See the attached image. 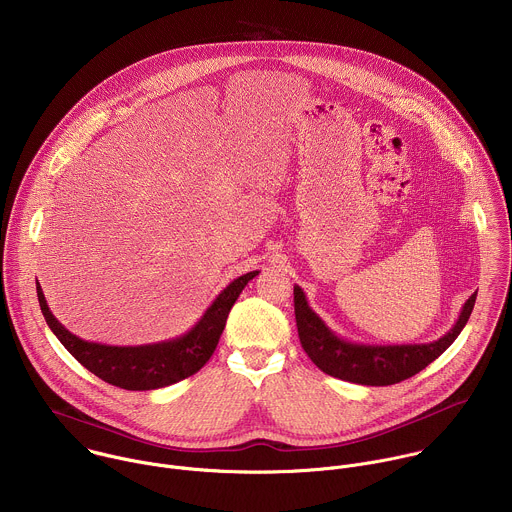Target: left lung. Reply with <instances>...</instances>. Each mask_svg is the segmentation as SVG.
I'll return each mask as SVG.
<instances>
[{"label":"left lung","mask_w":512,"mask_h":512,"mask_svg":"<svg viewBox=\"0 0 512 512\" xmlns=\"http://www.w3.org/2000/svg\"><path fill=\"white\" fill-rule=\"evenodd\" d=\"M477 292L465 302L455 326L437 341L373 345L340 338L310 308L300 286H294V312L298 336L308 357L328 375L359 385H393L413 377L435 361L467 326L475 308Z\"/></svg>","instance_id":"1"}]
</instances>
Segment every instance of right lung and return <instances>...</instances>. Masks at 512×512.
<instances>
[{"label":"right lung","instance_id":"add662e5","mask_svg":"<svg viewBox=\"0 0 512 512\" xmlns=\"http://www.w3.org/2000/svg\"><path fill=\"white\" fill-rule=\"evenodd\" d=\"M258 274L260 272L254 270L230 282L186 334L174 340L147 345H107L81 340L63 324H59V320L51 314L39 282L37 300L51 332L83 367L121 389L149 391L190 377L210 359L234 302L246 284Z\"/></svg>","mask_w":512,"mask_h":512}]
</instances>
